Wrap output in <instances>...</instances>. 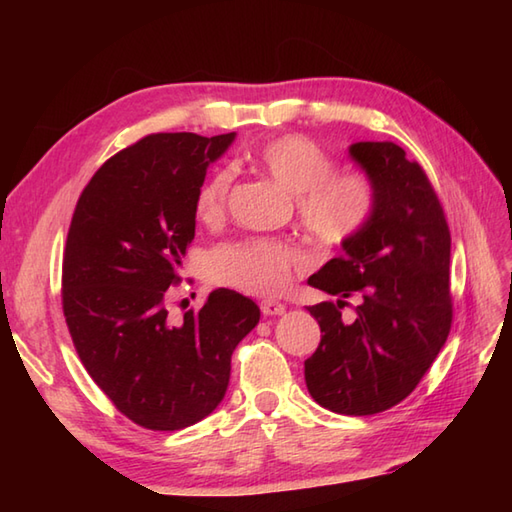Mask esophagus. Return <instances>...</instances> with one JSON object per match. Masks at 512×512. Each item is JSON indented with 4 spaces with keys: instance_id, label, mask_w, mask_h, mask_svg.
I'll return each mask as SVG.
<instances>
[{
    "instance_id": "esophagus-1",
    "label": "esophagus",
    "mask_w": 512,
    "mask_h": 512,
    "mask_svg": "<svg viewBox=\"0 0 512 512\" xmlns=\"http://www.w3.org/2000/svg\"><path fill=\"white\" fill-rule=\"evenodd\" d=\"M262 312H264V317H279V314H284L286 312V306L281 301H275V299H266V301H262Z\"/></svg>"
}]
</instances>
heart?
I'll use <instances>...</instances> for the list:
<instances>
[{
    "mask_svg": "<svg viewBox=\"0 0 512 512\" xmlns=\"http://www.w3.org/2000/svg\"><path fill=\"white\" fill-rule=\"evenodd\" d=\"M253 165L295 195L301 224L325 244H341L356 235L376 206L374 182L361 171H334V160L308 136L288 134L268 140L250 154ZM231 169H217L195 193V215L204 224L224 220ZM308 266V253L284 239L248 237L215 246L209 255L213 284L273 297Z\"/></svg>",
    "mask_w": 512,
    "mask_h": 512,
    "instance_id": "heart-1",
    "label": "heart"
}]
</instances>
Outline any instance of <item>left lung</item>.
Listing matches in <instances>:
<instances>
[{
    "label": "left lung",
    "instance_id": "8db88e82",
    "mask_svg": "<svg viewBox=\"0 0 512 512\" xmlns=\"http://www.w3.org/2000/svg\"><path fill=\"white\" fill-rule=\"evenodd\" d=\"M350 156L374 182L376 206L308 284L339 301L310 306L321 343L306 361V385L321 407L372 416L405 400L447 341L451 233L427 173L396 143H354ZM359 297L357 319L340 308Z\"/></svg>",
    "mask_w": 512,
    "mask_h": 512
}]
</instances>
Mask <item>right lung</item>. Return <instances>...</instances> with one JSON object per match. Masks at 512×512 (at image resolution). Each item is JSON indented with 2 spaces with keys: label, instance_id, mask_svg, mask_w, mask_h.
<instances>
[{
  "label": "right lung",
  "instance_id": "add662e5",
  "mask_svg": "<svg viewBox=\"0 0 512 512\" xmlns=\"http://www.w3.org/2000/svg\"><path fill=\"white\" fill-rule=\"evenodd\" d=\"M235 132L151 134L118 151L83 189L63 250V317L83 367L138 427L178 431L220 405L253 299L217 288L169 319L165 295L195 237V193Z\"/></svg>",
  "mask_w": 512,
  "mask_h": 512
}]
</instances>
